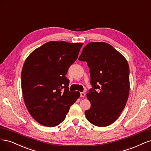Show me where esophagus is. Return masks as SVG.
Segmentation results:
<instances>
[{"label":"esophagus","instance_id":"34e87169","mask_svg":"<svg viewBox=\"0 0 151 151\" xmlns=\"http://www.w3.org/2000/svg\"><path fill=\"white\" fill-rule=\"evenodd\" d=\"M80 96L83 97V98L85 96V93H84V92H81V93H80Z\"/></svg>","mask_w":151,"mask_h":151}]
</instances>
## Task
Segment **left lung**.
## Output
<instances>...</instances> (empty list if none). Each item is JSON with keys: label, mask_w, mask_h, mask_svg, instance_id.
<instances>
[{"label": "left lung", "mask_w": 151, "mask_h": 151, "mask_svg": "<svg viewBox=\"0 0 151 151\" xmlns=\"http://www.w3.org/2000/svg\"><path fill=\"white\" fill-rule=\"evenodd\" d=\"M78 60L86 61L93 86L86 94L91 103L90 109L85 111L86 119L95 126L106 127L119 118L128 100V62L113 46L104 42L87 44Z\"/></svg>", "instance_id": "left-lung-1"}]
</instances>
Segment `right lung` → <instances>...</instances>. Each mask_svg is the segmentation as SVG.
Returning a JSON list of instances; mask_svg holds the SVG:
<instances>
[{
  "label": "right lung",
  "mask_w": 151,
  "mask_h": 151,
  "mask_svg": "<svg viewBox=\"0 0 151 151\" xmlns=\"http://www.w3.org/2000/svg\"><path fill=\"white\" fill-rule=\"evenodd\" d=\"M83 43L50 41L33 51L21 73L23 98L29 112L38 123L51 127L66 118L80 96L70 91L65 75L77 59Z\"/></svg>",
  "instance_id": "right-lung-1"
}]
</instances>
